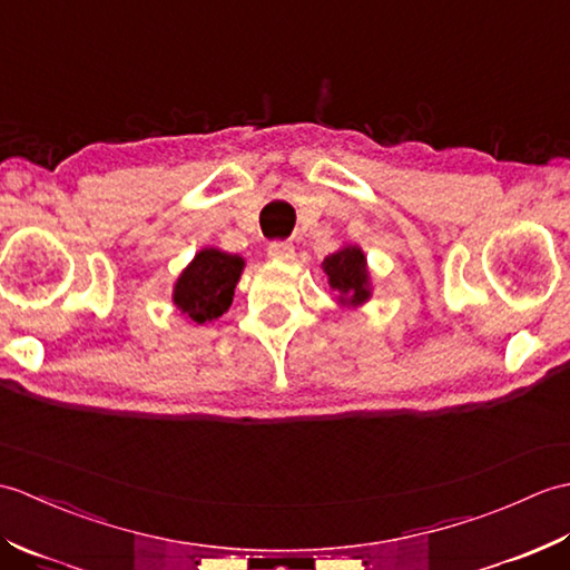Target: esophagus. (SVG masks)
Returning a JSON list of instances; mask_svg holds the SVG:
<instances>
[{
	"label": "esophagus",
	"mask_w": 570,
	"mask_h": 570,
	"mask_svg": "<svg viewBox=\"0 0 570 570\" xmlns=\"http://www.w3.org/2000/svg\"><path fill=\"white\" fill-rule=\"evenodd\" d=\"M266 252H269L272 259H282V262L294 259V245H292V242H286V239L269 242V247H266Z\"/></svg>",
	"instance_id": "34e87169"
}]
</instances>
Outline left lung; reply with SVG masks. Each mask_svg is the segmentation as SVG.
<instances>
[{
	"mask_svg": "<svg viewBox=\"0 0 570 570\" xmlns=\"http://www.w3.org/2000/svg\"><path fill=\"white\" fill-rule=\"evenodd\" d=\"M323 269L328 274L331 288L341 294V301H345V304L357 306L370 298L365 254L360 252V247H343L341 252L325 257Z\"/></svg>",
	"mask_w": 570,
	"mask_h": 570,
	"instance_id": "left-lung-1",
	"label": "left lung"
}]
</instances>
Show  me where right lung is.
<instances>
[{"instance_id": "1", "label": "right lung", "mask_w": 570, "mask_h": 570, "mask_svg": "<svg viewBox=\"0 0 570 570\" xmlns=\"http://www.w3.org/2000/svg\"><path fill=\"white\" fill-rule=\"evenodd\" d=\"M242 257L220 249H203L188 269L180 274L174 288V301L180 313L203 325L220 318L233 304L235 286L242 274Z\"/></svg>"}]
</instances>
